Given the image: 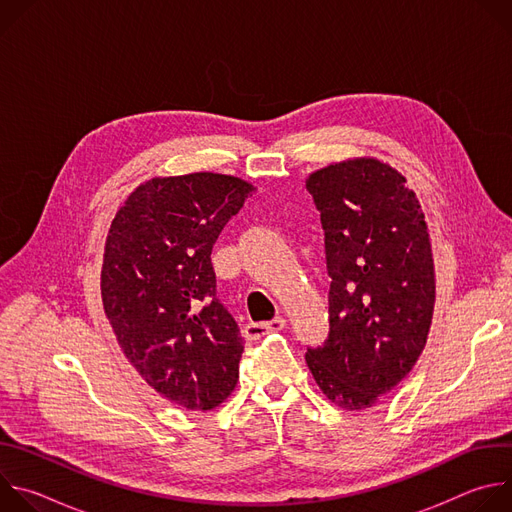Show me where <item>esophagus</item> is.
Masks as SVG:
<instances>
[{
  "label": "esophagus",
  "mask_w": 512,
  "mask_h": 512,
  "mask_svg": "<svg viewBox=\"0 0 512 512\" xmlns=\"http://www.w3.org/2000/svg\"><path fill=\"white\" fill-rule=\"evenodd\" d=\"M283 328H285V320H283L281 316H277V318H273L271 322H259V324L251 322V324H247V326L243 328V336L249 338V340H253V338H259V336L267 334V332H279V330H283Z\"/></svg>",
  "instance_id": "obj_1"
}]
</instances>
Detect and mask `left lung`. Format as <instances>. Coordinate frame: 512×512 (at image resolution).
<instances>
[{"mask_svg":"<svg viewBox=\"0 0 512 512\" xmlns=\"http://www.w3.org/2000/svg\"><path fill=\"white\" fill-rule=\"evenodd\" d=\"M306 188L330 277V330L306 362L334 405L360 411L393 391L425 346L435 302L427 225L405 178L379 160L328 166Z\"/></svg>","mask_w":512,"mask_h":512,"instance_id":"8db88e82","label":"left lung"}]
</instances>
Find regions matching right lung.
Wrapping results in <instances>:
<instances>
[{
    "label": "right lung",
    "mask_w": 512,
    "mask_h": 512,
    "mask_svg": "<svg viewBox=\"0 0 512 512\" xmlns=\"http://www.w3.org/2000/svg\"><path fill=\"white\" fill-rule=\"evenodd\" d=\"M251 192L225 174L154 178L131 192L107 235L105 314L139 375L184 409L216 407L239 379L245 342L216 298L210 253Z\"/></svg>",
    "instance_id": "right-lung-1"
}]
</instances>
